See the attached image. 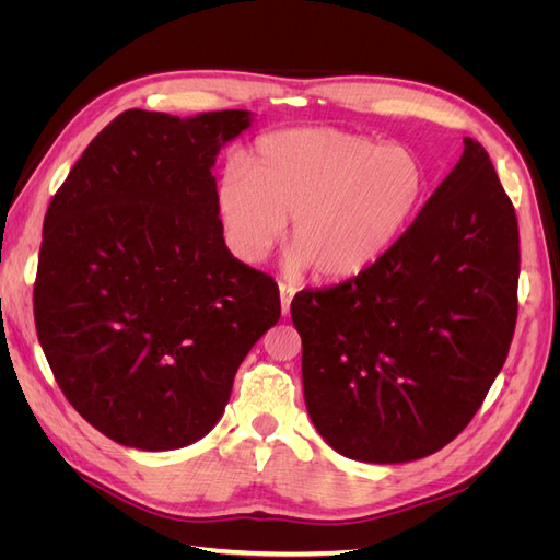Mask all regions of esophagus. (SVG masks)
<instances>
[{"label":"esophagus","mask_w":560,"mask_h":560,"mask_svg":"<svg viewBox=\"0 0 560 560\" xmlns=\"http://www.w3.org/2000/svg\"><path fill=\"white\" fill-rule=\"evenodd\" d=\"M296 294V287L290 284V282H280V308H282V315L290 313V306H292V299Z\"/></svg>","instance_id":"34e87169"}]
</instances>
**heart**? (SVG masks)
<instances>
[{"instance_id":"obj_1","label":"heart","mask_w":560,"mask_h":560,"mask_svg":"<svg viewBox=\"0 0 560 560\" xmlns=\"http://www.w3.org/2000/svg\"><path fill=\"white\" fill-rule=\"evenodd\" d=\"M430 175L413 149L338 128L266 135L214 189L229 249L264 261L290 231V266L352 280L393 252L428 200Z\"/></svg>"}]
</instances>
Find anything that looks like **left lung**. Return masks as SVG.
I'll list each match as a JSON object with an SVG mask.
<instances>
[{
	"label": "left lung",
	"mask_w": 560,
	"mask_h": 560,
	"mask_svg": "<svg viewBox=\"0 0 560 560\" xmlns=\"http://www.w3.org/2000/svg\"><path fill=\"white\" fill-rule=\"evenodd\" d=\"M518 224L488 151H465L401 243L366 273L299 292L303 397L350 460L444 448L479 411L516 327Z\"/></svg>",
	"instance_id": "obj_1"
}]
</instances>
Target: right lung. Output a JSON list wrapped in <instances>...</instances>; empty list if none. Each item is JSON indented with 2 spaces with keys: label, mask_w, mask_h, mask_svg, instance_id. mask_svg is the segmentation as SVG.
<instances>
[{
  "label": "right lung",
  "mask_w": 560,
  "mask_h": 560,
  "mask_svg": "<svg viewBox=\"0 0 560 560\" xmlns=\"http://www.w3.org/2000/svg\"><path fill=\"white\" fill-rule=\"evenodd\" d=\"M249 126L245 109H128L50 200L37 336L67 401L116 444L173 451L206 436L280 319L278 284L233 257L214 208L219 149Z\"/></svg>",
  "instance_id": "obj_1"
}]
</instances>
